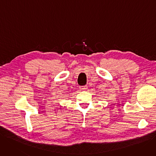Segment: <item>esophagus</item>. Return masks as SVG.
Listing matches in <instances>:
<instances>
[{"label":"esophagus","mask_w":156,"mask_h":156,"mask_svg":"<svg viewBox=\"0 0 156 156\" xmlns=\"http://www.w3.org/2000/svg\"><path fill=\"white\" fill-rule=\"evenodd\" d=\"M82 90H86L87 89V85H84V86H82V87H80Z\"/></svg>","instance_id":"1"}]
</instances>
